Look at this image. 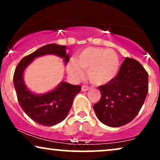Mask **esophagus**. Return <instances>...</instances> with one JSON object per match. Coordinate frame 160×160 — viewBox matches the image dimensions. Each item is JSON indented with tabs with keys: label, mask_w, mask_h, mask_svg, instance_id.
<instances>
[{
	"label": "esophagus",
	"mask_w": 160,
	"mask_h": 160,
	"mask_svg": "<svg viewBox=\"0 0 160 160\" xmlns=\"http://www.w3.org/2000/svg\"><path fill=\"white\" fill-rule=\"evenodd\" d=\"M90 89V87H89V86H85V85H83L82 86V92H86V91H87V90H89V89Z\"/></svg>",
	"instance_id": "esophagus-1"
}]
</instances>
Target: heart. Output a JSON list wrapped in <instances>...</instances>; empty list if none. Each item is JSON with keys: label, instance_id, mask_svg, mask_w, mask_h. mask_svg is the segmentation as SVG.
<instances>
[{"label": "heart", "instance_id": "obj_1", "mask_svg": "<svg viewBox=\"0 0 160 160\" xmlns=\"http://www.w3.org/2000/svg\"><path fill=\"white\" fill-rule=\"evenodd\" d=\"M76 64L71 62L68 65L69 74L75 80L83 78L87 71L88 78L92 83L102 86L116 78L120 69V60L114 51L101 47H89L77 56Z\"/></svg>", "mask_w": 160, "mask_h": 160}]
</instances>
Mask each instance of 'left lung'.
<instances>
[{"instance_id":"obj_1","label":"left lung","mask_w":160,"mask_h":160,"mask_svg":"<svg viewBox=\"0 0 160 160\" xmlns=\"http://www.w3.org/2000/svg\"><path fill=\"white\" fill-rule=\"evenodd\" d=\"M102 97L93 109L102 123L119 127L140 111L148 92V74L137 60L126 57L116 78L98 86Z\"/></svg>"}]
</instances>
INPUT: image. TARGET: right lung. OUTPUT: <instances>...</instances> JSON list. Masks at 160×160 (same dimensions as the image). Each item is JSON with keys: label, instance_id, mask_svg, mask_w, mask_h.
<instances>
[{"label": "right lung", "instance_id": "1", "mask_svg": "<svg viewBox=\"0 0 160 160\" xmlns=\"http://www.w3.org/2000/svg\"><path fill=\"white\" fill-rule=\"evenodd\" d=\"M65 46L50 43L40 47L35 52L25 56L16 66L13 82L19 105L26 114L40 125L52 126L63 121L71 108L75 95L80 92L81 86L62 82L54 90L43 95L32 93L25 86L23 72L34 58L47 54H55L69 61Z\"/></svg>", "mask_w": 160, "mask_h": 160}]
</instances>
